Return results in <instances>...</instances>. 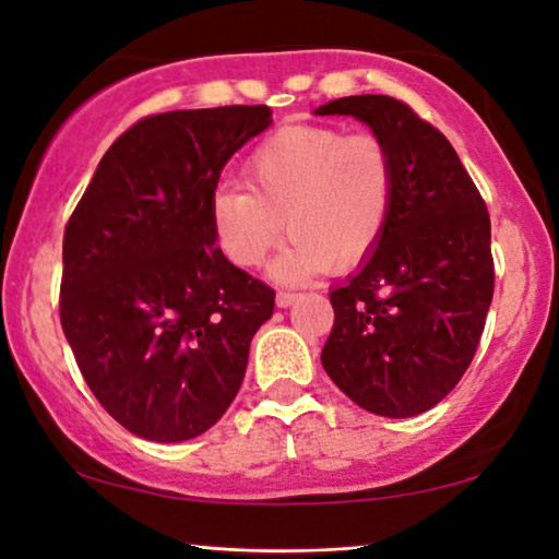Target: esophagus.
I'll return each mask as SVG.
<instances>
[{
    "instance_id": "esophagus-1",
    "label": "esophagus",
    "mask_w": 559,
    "mask_h": 559,
    "mask_svg": "<svg viewBox=\"0 0 559 559\" xmlns=\"http://www.w3.org/2000/svg\"><path fill=\"white\" fill-rule=\"evenodd\" d=\"M297 297H300L297 293H289V289H280V293H277V305H280V308H289V305H293Z\"/></svg>"
}]
</instances>
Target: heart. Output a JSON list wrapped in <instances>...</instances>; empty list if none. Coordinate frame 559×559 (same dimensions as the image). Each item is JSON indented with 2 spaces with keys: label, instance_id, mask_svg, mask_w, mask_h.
Segmentation results:
<instances>
[{
  "label": "heart",
  "instance_id": "obj_1",
  "mask_svg": "<svg viewBox=\"0 0 559 559\" xmlns=\"http://www.w3.org/2000/svg\"><path fill=\"white\" fill-rule=\"evenodd\" d=\"M247 188H218L213 231L226 257L259 266L287 231L293 241L274 272L305 280L348 272L384 239L394 211L396 173L389 144L373 132L325 124H287L254 144L243 159Z\"/></svg>",
  "mask_w": 559,
  "mask_h": 559
}]
</instances>
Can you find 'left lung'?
I'll return each mask as SVG.
<instances>
[{
    "instance_id": "left-lung-1",
    "label": "left lung",
    "mask_w": 559,
    "mask_h": 559,
    "mask_svg": "<svg viewBox=\"0 0 559 559\" xmlns=\"http://www.w3.org/2000/svg\"><path fill=\"white\" fill-rule=\"evenodd\" d=\"M366 121L394 157L392 221L377 251L333 289L323 369L358 407L415 417L463 379L493 297L491 218L448 136L400 98L320 106Z\"/></svg>"
}]
</instances>
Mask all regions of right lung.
Here are the masks:
<instances>
[{
	"label": "right lung",
	"mask_w": 559,
	"mask_h": 559,
	"mask_svg": "<svg viewBox=\"0 0 559 559\" xmlns=\"http://www.w3.org/2000/svg\"><path fill=\"white\" fill-rule=\"evenodd\" d=\"M270 106L150 114L106 150L63 234L60 325L102 407L155 442L213 427L274 289L216 247L211 201Z\"/></svg>",
	"instance_id": "obj_1"
}]
</instances>
